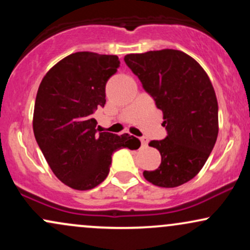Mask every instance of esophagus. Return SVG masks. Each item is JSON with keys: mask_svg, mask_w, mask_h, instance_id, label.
<instances>
[{"mask_svg": "<svg viewBox=\"0 0 250 250\" xmlns=\"http://www.w3.org/2000/svg\"><path fill=\"white\" fill-rule=\"evenodd\" d=\"M140 140H141V143H142L143 147H147V146H148V139H147V137L143 136V137H141V139H140Z\"/></svg>", "mask_w": 250, "mask_h": 250, "instance_id": "1", "label": "esophagus"}]
</instances>
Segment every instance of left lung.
I'll return each mask as SVG.
<instances>
[{
  "mask_svg": "<svg viewBox=\"0 0 250 250\" xmlns=\"http://www.w3.org/2000/svg\"><path fill=\"white\" fill-rule=\"evenodd\" d=\"M125 64L163 113L167 136L149 146L161 154V165L143 176L157 187L174 188L199 174L219 134V105L210 80L193 57L162 49L128 54Z\"/></svg>",
  "mask_w": 250,
  "mask_h": 250,
  "instance_id": "obj_1",
  "label": "left lung"
}]
</instances>
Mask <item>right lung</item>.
<instances>
[{"instance_id":"right-lung-1","label":"right lung","mask_w":250,"mask_h":250,"mask_svg":"<svg viewBox=\"0 0 250 250\" xmlns=\"http://www.w3.org/2000/svg\"><path fill=\"white\" fill-rule=\"evenodd\" d=\"M119 67L116 55L79 51L56 63L37 90L36 142L57 179L76 190H89L105 180L114 151L141 146L129 134L101 131L93 117L104 107L105 83Z\"/></svg>"}]
</instances>
